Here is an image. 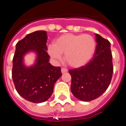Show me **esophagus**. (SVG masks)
I'll use <instances>...</instances> for the list:
<instances>
[{"instance_id": "obj_1", "label": "esophagus", "mask_w": 126, "mask_h": 126, "mask_svg": "<svg viewBox=\"0 0 126 126\" xmlns=\"http://www.w3.org/2000/svg\"><path fill=\"white\" fill-rule=\"evenodd\" d=\"M67 69L65 68H61V73L62 74H65V73H67Z\"/></svg>"}]
</instances>
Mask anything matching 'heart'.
Here are the masks:
<instances>
[{"mask_svg": "<svg viewBox=\"0 0 126 126\" xmlns=\"http://www.w3.org/2000/svg\"><path fill=\"white\" fill-rule=\"evenodd\" d=\"M96 42L89 34L66 33L59 37L48 47V52L53 59L60 61L61 55L69 65L74 68L87 64L93 58Z\"/></svg>", "mask_w": 126, "mask_h": 126, "instance_id": "b5f03b06", "label": "heart"}]
</instances>
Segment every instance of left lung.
Returning <instances> with one entry per match:
<instances>
[{
    "label": "left lung",
    "instance_id": "1",
    "mask_svg": "<svg viewBox=\"0 0 126 126\" xmlns=\"http://www.w3.org/2000/svg\"><path fill=\"white\" fill-rule=\"evenodd\" d=\"M95 36L97 44L93 59L84 66L69 70L71 93L82 101L94 100L105 93L113 72L110 42L99 34Z\"/></svg>",
    "mask_w": 126,
    "mask_h": 126
}]
</instances>
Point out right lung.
I'll return each mask as SVG.
<instances>
[{
    "mask_svg": "<svg viewBox=\"0 0 126 126\" xmlns=\"http://www.w3.org/2000/svg\"><path fill=\"white\" fill-rule=\"evenodd\" d=\"M47 42V32L39 30L28 34L16 44L13 80L19 94L32 103L48 100L53 93L55 82L62 76L61 67L49 63ZM30 52H35L36 58L34 65L28 67L24 64V56Z\"/></svg>",
    "mask_w": 126,
    "mask_h": 126,
    "instance_id": "obj_1",
    "label": "right lung"
}]
</instances>
